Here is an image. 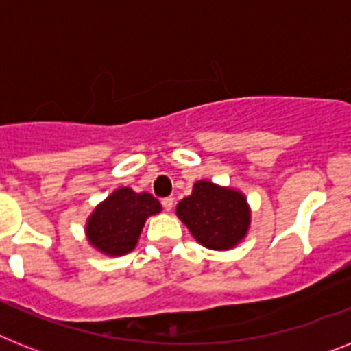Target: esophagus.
I'll return each instance as SVG.
<instances>
[{
    "instance_id": "34e87169",
    "label": "esophagus",
    "mask_w": 351,
    "mask_h": 351,
    "mask_svg": "<svg viewBox=\"0 0 351 351\" xmlns=\"http://www.w3.org/2000/svg\"><path fill=\"white\" fill-rule=\"evenodd\" d=\"M161 204H163L165 211H170L173 208V199L172 197H165V199H161Z\"/></svg>"
}]
</instances>
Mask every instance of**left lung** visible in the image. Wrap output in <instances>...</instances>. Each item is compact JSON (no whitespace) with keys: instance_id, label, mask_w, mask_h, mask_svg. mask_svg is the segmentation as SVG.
I'll list each match as a JSON object with an SVG mask.
<instances>
[{"instance_id":"left-lung-1","label":"left lung","mask_w":351,"mask_h":351,"mask_svg":"<svg viewBox=\"0 0 351 351\" xmlns=\"http://www.w3.org/2000/svg\"><path fill=\"white\" fill-rule=\"evenodd\" d=\"M176 213L199 244L215 251L233 249L247 234L251 222L244 193L211 181H197Z\"/></svg>"}]
</instances>
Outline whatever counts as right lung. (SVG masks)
Masks as SVG:
<instances>
[{
    "instance_id": "add662e5",
    "label": "right lung",
    "mask_w": 351,
    "mask_h": 351,
    "mask_svg": "<svg viewBox=\"0 0 351 351\" xmlns=\"http://www.w3.org/2000/svg\"><path fill=\"white\" fill-rule=\"evenodd\" d=\"M159 211L161 204L150 193L118 188L89 215L86 224L89 244L107 256L130 253L138 244L145 221Z\"/></svg>"
}]
</instances>
